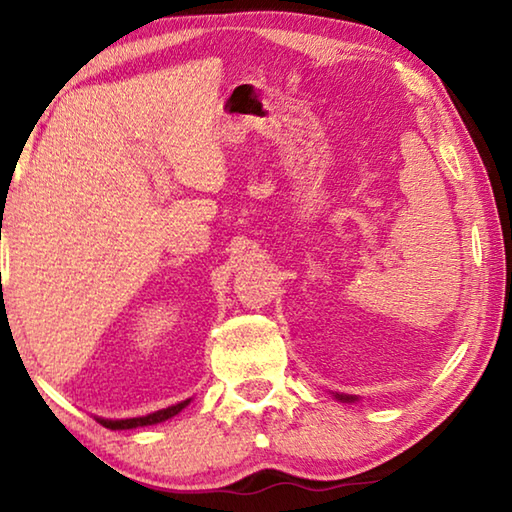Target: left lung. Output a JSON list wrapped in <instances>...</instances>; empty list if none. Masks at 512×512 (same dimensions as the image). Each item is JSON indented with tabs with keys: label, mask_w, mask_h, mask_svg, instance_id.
Here are the masks:
<instances>
[{
	"label": "left lung",
	"mask_w": 512,
	"mask_h": 512,
	"mask_svg": "<svg viewBox=\"0 0 512 512\" xmlns=\"http://www.w3.org/2000/svg\"><path fill=\"white\" fill-rule=\"evenodd\" d=\"M334 397H336V400H341V402H354V400H357V395H339V393H336Z\"/></svg>",
	"instance_id": "obj_1"
}]
</instances>
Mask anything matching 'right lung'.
<instances>
[{
	"mask_svg": "<svg viewBox=\"0 0 512 512\" xmlns=\"http://www.w3.org/2000/svg\"><path fill=\"white\" fill-rule=\"evenodd\" d=\"M192 402V400H185V402H178L173 406H167V409H160L155 413H149V415H142V418H126V420H106V418H97L99 424H103L106 429H137V427H149V424H158V422H164L173 418V415H178L180 411L185 409V406Z\"/></svg>",
	"mask_w": 512,
	"mask_h": 512,
	"instance_id": "add662e5",
	"label": "right lung"
}]
</instances>
